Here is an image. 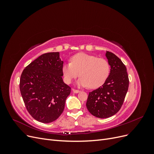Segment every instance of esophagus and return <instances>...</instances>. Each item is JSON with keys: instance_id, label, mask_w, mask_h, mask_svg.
Masks as SVG:
<instances>
[{"instance_id": "34e87169", "label": "esophagus", "mask_w": 154, "mask_h": 154, "mask_svg": "<svg viewBox=\"0 0 154 154\" xmlns=\"http://www.w3.org/2000/svg\"><path fill=\"white\" fill-rule=\"evenodd\" d=\"M72 91H73V92H74V93H78V92H80V91H79V90L74 89V88H72Z\"/></svg>"}]
</instances>
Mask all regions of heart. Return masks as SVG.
<instances>
[{
	"instance_id": "heart-1",
	"label": "heart",
	"mask_w": 154,
	"mask_h": 154,
	"mask_svg": "<svg viewBox=\"0 0 154 154\" xmlns=\"http://www.w3.org/2000/svg\"><path fill=\"white\" fill-rule=\"evenodd\" d=\"M62 72L67 83H71L79 73V86L96 88L106 82L110 74V65L106 60L80 53L72 56L70 63L63 64Z\"/></svg>"
}]
</instances>
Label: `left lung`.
<instances>
[{
    "instance_id": "1",
    "label": "left lung",
    "mask_w": 154,
    "mask_h": 154,
    "mask_svg": "<svg viewBox=\"0 0 154 154\" xmlns=\"http://www.w3.org/2000/svg\"><path fill=\"white\" fill-rule=\"evenodd\" d=\"M105 55L110 66L109 76L103 85L89 92L86 103L89 112L99 118H109L118 112L129 85L127 68L122 60L109 51Z\"/></svg>"
}]
</instances>
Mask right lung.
Wrapping results in <instances>:
<instances>
[{"mask_svg":"<svg viewBox=\"0 0 154 154\" xmlns=\"http://www.w3.org/2000/svg\"><path fill=\"white\" fill-rule=\"evenodd\" d=\"M63 62L58 52L42 54L22 71L20 91L27 110L38 122L48 123L63 112L71 88L63 81Z\"/></svg>","mask_w":154,"mask_h":154,"instance_id":"obj_1","label":"right lung"}]
</instances>
